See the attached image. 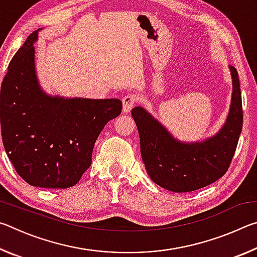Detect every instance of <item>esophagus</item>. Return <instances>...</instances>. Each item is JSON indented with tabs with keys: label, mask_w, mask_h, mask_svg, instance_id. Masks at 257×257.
<instances>
[{
	"label": "esophagus",
	"mask_w": 257,
	"mask_h": 257,
	"mask_svg": "<svg viewBox=\"0 0 257 257\" xmlns=\"http://www.w3.org/2000/svg\"><path fill=\"white\" fill-rule=\"evenodd\" d=\"M136 101H137V97L135 94L125 95V96L122 98V111L124 113L130 112V110H132Z\"/></svg>",
	"instance_id": "esophagus-1"
}]
</instances>
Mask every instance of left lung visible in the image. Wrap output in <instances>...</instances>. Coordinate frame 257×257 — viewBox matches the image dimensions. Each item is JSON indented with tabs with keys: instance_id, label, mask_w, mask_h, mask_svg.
<instances>
[{
	"instance_id": "left-lung-1",
	"label": "left lung",
	"mask_w": 257,
	"mask_h": 257,
	"mask_svg": "<svg viewBox=\"0 0 257 257\" xmlns=\"http://www.w3.org/2000/svg\"><path fill=\"white\" fill-rule=\"evenodd\" d=\"M232 97L228 118L215 136L204 142L182 143L154 119L144 107L133 108L141 153L146 171L156 185L175 193L201 189L227 172L242 128L241 92L238 72L229 67Z\"/></svg>"
}]
</instances>
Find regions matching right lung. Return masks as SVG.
Wrapping results in <instances>:
<instances>
[{"label":"right lung","instance_id":"add662e5","mask_svg":"<svg viewBox=\"0 0 257 257\" xmlns=\"http://www.w3.org/2000/svg\"><path fill=\"white\" fill-rule=\"evenodd\" d=\"M38 30L15 54L3 78L2 141L16 171L27 184L63 189L75 186L90 167L95 142L108 121L122 111V102L47 95L35 70Z\"/></svg>","mask_w":257,"mask_h":257}]
</instances>
